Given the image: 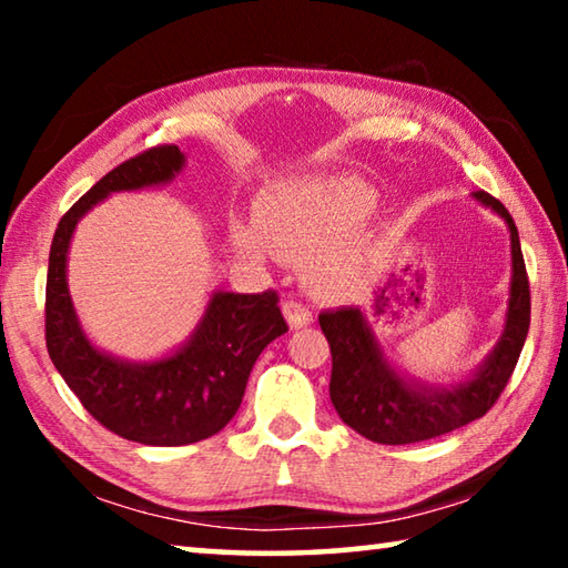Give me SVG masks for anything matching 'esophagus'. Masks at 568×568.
Returning <instances> with one entry per match:
<instances>
[{
  "mask_svg": "<svg viewBox=\"0 0 568 568\" xmlns=\"http://www.w3.org/2000/svg\"><path fill=\"white\" fill-rule=\"evenodd\" d=\"M283 313H285V318H287V323L293 325V328H305V325L313 323V311H311V307L303 305V303H297V301H285L283 303Z\"/></svg>",
  "mask_w": 568,
  "mask_h": 568,
  "instance_id": "obj_1",
  "label": "esophagus"
}]
</instances>
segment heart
<instances>
[{
  "mask_svg": "<svg viewBox=\"0 0 568 568\" xmlns=\"http://www.w3.org/2000/svg\"><path fill=\"white\" fill-rule=\"evenodd\" d=\"M376 207V192L353 178H325L293 182L273 192L257 207L255 225H235L233 240L240 253L263 261L271 253L291 261L328 246L311 261V281L335 291L345 283L355 265L363 261L365 243L353 240L348 245L331 247L358 227Z\"/></svg>",
  "mask_w": 568,
  "mask_h": 568,
  "instance_id": "obj_1",
  "label": "heart"
}]
</instances>
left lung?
<instances>
[{"instance_id":"obj_1","label":"left lung","mask_w":568,"mask_h":568,"mask_svg":"<svg viewBox=\"0 0 568 568\" xmlns=\"http://www.w3.org/2000/svg\"><path fill=\"white\" fill-rule=\"evenodd\" d=\"M474 197L496 210L511 230V297L501 341L480 371L456 388H423L403 381L383 361L381 348L358 307H338L318 315L328 338L333 371L331 400L343 423L376 444L406 446L450 434L486 416L501 396L518 363L531 323V291L518 243V230L508 210L494 195L476 190Z\"/></svg>"}]
</instances>
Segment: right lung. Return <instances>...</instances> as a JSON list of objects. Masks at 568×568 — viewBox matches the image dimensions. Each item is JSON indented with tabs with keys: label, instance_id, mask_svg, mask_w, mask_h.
<instances>
[{
	"label": "right lung",
	"instance_id": "right-lung-1",
	"mask_svg": "<svg viewBox=\"0 0 568 568\" xmlns=\"http://www.w3.org/2000/svg\"><path fill=\"white\" fill-rule=\"evenodd\" d=\"M182 162L178 145H158L110 170L62 215L47 271L44 341L54 368L94 420L145 446H187L223 430L243 403L257 355L287 333L277 293L265 291L215 293L192 341L158 363L110 358L84 338L67 291L77 220L110 192L172 180Z\"/></svg>",
	"mask_w": 568,
	"mask_h": 568
}]
</instances>
